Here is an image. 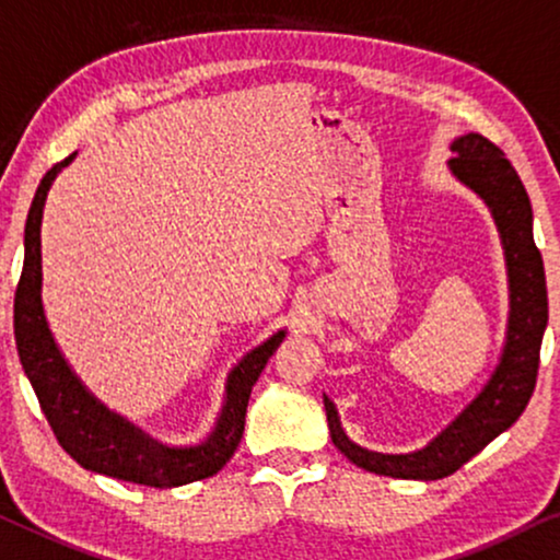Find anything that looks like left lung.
Returning a JSON list of instances; mask_svg holds the SVG:
<instances>
[{
	"label": "left lung",
	"mask_w": 560,
	"mask_h": 560,
	"mask_svg": "<svg viewBox=\"0 0 560 560\" xmlns=\"http://www.w3.org/2000/svg\"><path fill=\"white\" fill-rule=\"evenodd\" d=\"M451 151L456 153L451 159V171L489 205L502 233L510 271V330L502 361L479 397L428 448L417 453L384 456L350 443L340 428L335 405L325 397L335 448L355 466L394 479L435 481L456 474L466 460L487 448L499 432L520 420L538 382L540 342L548 325V289L542 256L533 237L530 197L502 148L489 138L468 132L451 145Z\"/></svg>",
	"instance_id": "left-lung-1"
}]
</instances>
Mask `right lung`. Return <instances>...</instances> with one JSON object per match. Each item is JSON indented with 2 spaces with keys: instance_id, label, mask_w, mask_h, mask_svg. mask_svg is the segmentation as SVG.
Listing matches in <instances>:
<instances>
[{
  "instance_id": "obj_1",
  "label": "right lung",
  "mask_w": 560,
  "mask_h": 560,
  "mask_svg": "<svg viewBox=\"0 0 560 560\" xmlns=\"http://www.w3.org/2000/svg\"><path fill=\"white\" fill-rule=\"evenodd\" d=\"M69 159L56 163L37 186L25 222V264L14 292V340L20 363L33 384L43 415L56 441L69 456L89 471L115 479L145 483V487H182L218 474L233 458L243 438L245 409L250 389L258 382L268 358L284 340V330L250 350L228 378V401L214 432L197 448H166L151 441L136 424L109 412L89 394L63 355L58 353L40 304V220L48 189Z\"/></svg>"
}]
</instances>
